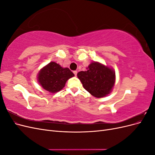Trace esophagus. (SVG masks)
Listing matches in <instances>:
<instances>
[{
	"mask_svg": "<svg viewBox=\"0 0 155 155\" xmlns=\"http://www.w3.org/2000/svg\"><path fill=\"white\" fill-rule=\"evenodd\" d=\"M74 74L75 75V76H77V74H78V72L77 71H74Z\"/></svg>",
	"mask_w": 155,
	"mask_h": 155,
	"instance_id": "1",
	"label": "esophagus"
}]
</instances>
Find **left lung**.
Segmentation results:
<instances>
[{
  "mask_svg": "<svg viewBox=\"0 0 155 155\" xmlns=\"http://www.w3.org/2000/svg\"><path fill=\"white\" fill-rule=\"evenodd\" d=\"M87 71H81L77 76L83 87L96 97L109 94L115 83V72L111 68L99 63H92Z\"/></svg>",
  "mask_w": 155,
  "mask_h": 155,
  "instance_id": "1",
  "label": "left lung"
}]
</instances>
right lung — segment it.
<instances>
[{"instance_id": "1", "label": "right lung", "mask_w": 155, "mask_h": 155, "mask_svg": "<svg viewBox=\"0 0 155 155\" xmlns=\"http://www.w3.org/2000/svg\"><path fill=\"white\" fill-rule=\"evenodd\" d=\"M74 74L68 68H63L55 62H50L38 75V81L45 90L55 93L64 87L67 81Z\"/></svg>"}]
</instances>
